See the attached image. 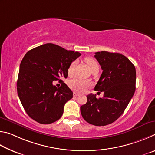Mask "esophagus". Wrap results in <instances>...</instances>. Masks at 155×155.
Listing matches in <instances>:
<instances>
[{
    "label": "esophagus",
    "instance_id": "obj_1",
    "mask_svg": "<svg viewBox=\"0 0 155 155\" xmlns=\"http://www.w3.org/2000/svg\"><path fill=\"white\" fill-rule=\"evenodd\" d=\"M73 97H78V96L80 95V94L78 93H75V92H74V93H73Z\"/></svg>",
    "mask_w": 155,
    "mask_h": 155
}]
</instances>
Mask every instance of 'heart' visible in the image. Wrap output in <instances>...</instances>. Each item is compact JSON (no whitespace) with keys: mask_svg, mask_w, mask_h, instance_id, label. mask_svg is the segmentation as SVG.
Wrapping results in <instances>:
<instances>
[{"mask_svg":"<svg viewBox=\"0 0 155 155\" xmlns=\"http://www.w3.org/2000/svg\"><path fill=\"white\" fill-rule=\"evenodd\" d=\"M84 61L86 64H87L88 67L90 69L91 71H92L94 68L99 67L98 64L94 60L93 58L91 57H86L84 58ZM76 65V62L73 61L70 64L68 68L67 73L69 76H71L74 73V69ZM91 86V82L88 80H85L83 79H81L79 78H73L71 80L69 81V86L73 89V91H78V92H84L87 89L89 86Z\"/></svg>","mask_w":155,"mask_h":155,"instance_id":"1","label":"heart"}]
</instances>
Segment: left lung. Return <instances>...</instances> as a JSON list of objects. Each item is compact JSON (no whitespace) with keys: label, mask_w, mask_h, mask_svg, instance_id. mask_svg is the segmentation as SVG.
<instances>
[{"label":"left lung","mask_w":155,"mask_h":155,"mask_svg":"<svg viewBox=\"0 0 155 155\" xmlns=\"http://www.w3.org/2000/svg\"><path fill=\"white\" fill-rule=\"evenodd\" d=\"M102 74L94 91L104 92V98L87 95V102L80 107L83 118L95 126L114 123L123 114L135 91L136 71L134 64L119 53L98 51L94 55Z\"/></svg>","instance_id":"obj_1"}]
</instances>
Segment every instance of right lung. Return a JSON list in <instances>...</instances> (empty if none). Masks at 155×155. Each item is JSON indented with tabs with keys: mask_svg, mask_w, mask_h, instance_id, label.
Segmentation results:
<instances>
[{
	"mask_svg": "<svg viewBox=\"0 0 155 155\" xmlns=\"http://www.w3.org/2000/svg\"><path fill=\"white\" fill-rule=\"evenodd\" d=\"M81 54L45 43L29 50L20 65L17 91L23 107L30 117L41 124L58 120L73 92L62 82L60 88L54 80L67 78L71 62Z\"/></svg>",
	"mask_w": 155,
	"mask_h": 155,
	"instance_id": "1",
	"label": "right lung"
}]
</instances>
